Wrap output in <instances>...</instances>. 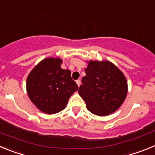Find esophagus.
Segmentation results:
<instances>
[{"label": "esophagus", "mask_w": 155, "mask_h": 155, "mask_svg": "<svg viewBox=\"0 0 155 155\" xmlns=\"http://www.w3.org/2000/svg\"><path fill=\"white\" fill-rule=\"evenodd\" d=\"M76 83H77V84H78V87H80L81 84V81L80 80H77L76 81Z\"/></svg>", "instance_id": "1"}]
</instances>
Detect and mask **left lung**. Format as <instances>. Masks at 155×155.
I'll return each instance as SVG.
<instances>
[{
	"mask_svg": "<svg viewBox=\"0 0 155 155\" xmlns=\"http://www.w3.org/2000/svg\"><path fill=\"white\" fill-rule=\"evenodd\" d=\"M78 94L87 110L99 116L116 112L124 103L128 91L127 81L121 71L109 61H87Z\"/></svg>",
	"mask_w": 155,
	"mask_h": 155,
	"instance_id": "8db88e82",
	"label": "left lung"
}]
</instances>
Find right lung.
<instances>
[{"label":"right lung","instance_id":"1","mask_svg":"<svg viewBox=\"0 0 155 155\" xmlns=\"http://www.w3.org/2000/svg\"><path fill=\"white\" fill-rule=\"evenodd\" d=\"M59 57L43 59L31 70L26 81V90L31 102L46 114L65 109L70 97L78 90L69 70L61 68Z\"/></svg>","mask_w":155,"mask_h":155}]
</instances>
